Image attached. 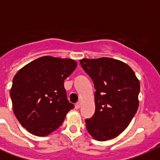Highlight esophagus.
I'll list each match as a JSON object with an SVG mask.
<instances>
[{
	"instance_id": "esophagus-1",
	"label": "esophagus",
	"mask_w": 160,
	"mask_h": 160,
	"mask_svg": "<svg viewBox=\"0 0 160 160\" xmlns=\"http://www.w3.org/2000/svg\"><path fill=\"white\" fill-rule=\"evenodd\" d=\"M75 109H80V102H77V103H76V104H75Z\"/></svg>"
}]
</instances>
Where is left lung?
<instances>
[{
  "label": "left lung",
  "mask_w": 160,
  "mask_h": 160,
  "mask_svg": "<svg viewBox=\"0 0 160 160\" xmlns=\"http://www.w3.org/2000/svg\"><path fill=\"white\" fill-rule=\"evenodd\" d=\"M81 67L95 85V114L85 119L96 140L114 139L126 129L139 107L140 85L131 68L111 58L82 59Z\"/></svg>",
  "instance_id": "1"
}]
</instances>
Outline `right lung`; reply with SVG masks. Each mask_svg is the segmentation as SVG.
Masks as SVG:
<instances>
[{
	"label": "right lung",
	"mask_w": 160,
	"mask_h": 160,
	"mask_svg": "<svg viewBox=\"0 0 160 160\" xmlns=\"http://www.w3.org/2000/svg\"><path fill=\"white\" fill-rule=\"evenodd\" d=\"M76 66L71 59L42 56L16 73L10 94L14 114L27 131L46 136L61 125L75 107L67 100L64 81Z\"/></svg>",
	"instance_id": "add662e5"
}]
</instances>
